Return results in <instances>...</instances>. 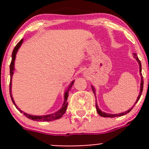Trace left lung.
I'll return each mask as SVG.
<instances>
[{
  "mask_svg": "<svg viewBox=\"0 0 149 149\" xmlns=\"http://www.w3.org/2000/svg\"><path fill=\"white\" fill-rule=\"evenodd\" d=\"M135 58H136V59L137 60V61H138V62H139V67H140V73H141V91H140L139 95V97H138L137 100H136V102H137L139 100L140 97H141V94H142V91H143V76H142V75H141V61H140V60L139 59V58H138L137 55H136V54H135ZM91 88H92L93 92H94V95H95V89H94V87H93V86H91ZM133 107H132L131 109H128V110H127V111H126V112H123V113H120V114H115V115H112V114H107V113H105V112H102V111L100 110V109H99L98 106H97V103H96V108H97V112H98V114L100 115V116L103 117V118H115V117L123 116V115H126V114H127V113H128V112H130V111L132 109H133Z\"/></svg>",
  "mask_w": 149,
  "mask_h": 149,
  "instance_id": "8db88e82",
  "label": "left lung"
}]
</instances>
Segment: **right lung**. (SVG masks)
Here are the masks:
<instances>
[{
  "label": "right lung",
  "instance_id": "right-lung-1",
  "mask_svg": "<svg viewBox=\"0 0 149 149\" xmlns=\"http://www.w3.org/2000/svg\"><path fill=\"white\" fill-rule=\"evenodd\" d=\"M22 42H23V39L21 40V41L16 45V47H14L13 49V52H12V60H11V62H10V98H11L12 102H13V104L15 105L16 108L20 111L22 113H23L26 118H29L30 120H32L34 121H42V122H49V121H52V120H58L59 118H61L63 115L65 114L66 109H67V106H68V102H67V100H68V92L70 91V88H71L72 86H73V83L74 81H72L71 84H70V86H68V88L67 91H65V95H64V97H65V100H64V102L63 104L62 108H61L60 110H58V112H56L55 113L53 114H51V115H43V116H33V115H28V114L25 113L23 111L21 110L19 108H18V107L16 106V104H15L14 101L13 100V97H12V94H11V79H12V76L13 74V70H14V61H15V58H16V54L17 52L18 49L20 47V46L22 45Z\"/></svg>",
  "mask_w": 149,
  "mask_h": 149
}]
</instances>
